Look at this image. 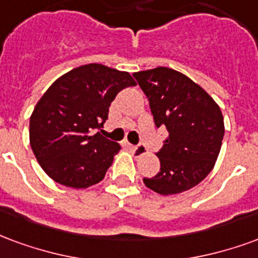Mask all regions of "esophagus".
Instances as JSON below:
<instances>
[{"label": "esophagus", "instance_id": "obj_1", "mask_svg": "<svg viewBox=\"0 0 258 258\" xmlns=\"http://www.w3.org/2000/svg\"><path fill=\"white\" fill-rule=\"evenodd\" d=\"M131 148L136 158H140L147 154V147H146V146H143V144H139V146H136V147H131Z\"/></svg>", "mask_w": 258, "mask_h": 258}]
</instances>
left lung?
Here are the masks:
<instances>
[{
  "instance_id": "obj_1",
  "label": "left lung",
  "mask_w": 258,
  "mask_h": 258,
  "mask_svg": "<svg viewBox=\"0 0 258 258\" xmlns=\"http://www.w3.org/2000/svg\"><path fill=\"white\" fill-rule=\"evenodd\" d=\"M133 75L148 97L157 127L169 132L157 152L161 170L143 178L146 187L161 195H176L198 185L214 168L224 137L219 104L176 70L157 67Z\"/></svg>"
}]
</instances>
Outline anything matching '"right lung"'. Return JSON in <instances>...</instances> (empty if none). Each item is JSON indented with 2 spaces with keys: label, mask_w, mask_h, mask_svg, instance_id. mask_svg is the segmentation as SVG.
<instances>
[{
  "label": "right lung",
  "mask_w": 258,
  "mask_h": 258,
  "mask_svg": "<svg viewBox=\"0 0 258 258\" xmlns=\"http://www.w3.org/2000/svg\"><path fill=\"white\" fill-rule=\"evenodd\" d=\"M135 85L126 71L90 63L48 88L30 116V144L52 180L81 189L104 178L121 146L92 131L103 127L116 93Z\"/></svg>",
  "instance_id": "add662e5"
}]
</instances>
